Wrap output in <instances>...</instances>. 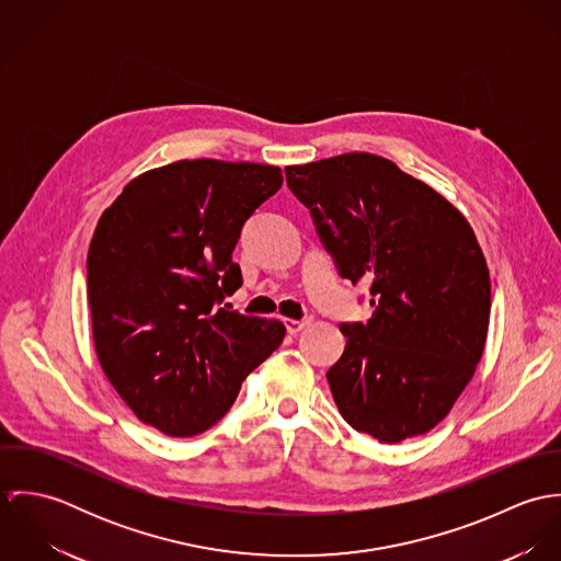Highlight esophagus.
I'll use <instances>...</instances> for the list:
<instances>
[{"mask_svg": "<svg viewBox=\"0 0 561 561\" xmlns=\"http://www.w3.org/2000/svg\"><path fill=\"white\" fill-rule=\"evenodd\" d=\"M311 323V320H285V325H287V332L289 334H298L302 328H307Z\"/></svg>", "mask_w": 561, "mask_h": 561, "instance_id": "1", "label": "esophagus"}]
</instances>
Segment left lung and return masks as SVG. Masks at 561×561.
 <instances>
[{"label": "left lung", "mask_w": 561, "mask_h": 561, "mask_svg": "<svg viewBox=\"0 0 561 561\" xmlns=\"http://www.w3.org/2000/svg\"><path fill=\"white\" fill-rule=\"evenodd\" d=\"M339 274L369 283L367 323L325 374L341 416L380 443L430 432L480 363L490 274L469 220L434 187L371 153L285 168Z\"/></svg>", "instance_id": "left-lung-1"}]
</instances>
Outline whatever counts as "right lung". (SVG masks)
Listing matches in <instances>:
<instances>
[{"label":"right lung","instance_id":"1","mask_svg":"<svg viewBox=\"0 0 561 561\" xmlns=\"http://www.w3.org/2000/svg\"><path fill=\"white\" fill-rule=\"evenodd\" d=\"M283 185L278 165L181 160L131 179L88 248L99 365L147 425L196 436L285 339L278 320L218 309L241 287L243 222Z\"/></svg>","mask_w":561,"mask_h":561}]
</instances>
